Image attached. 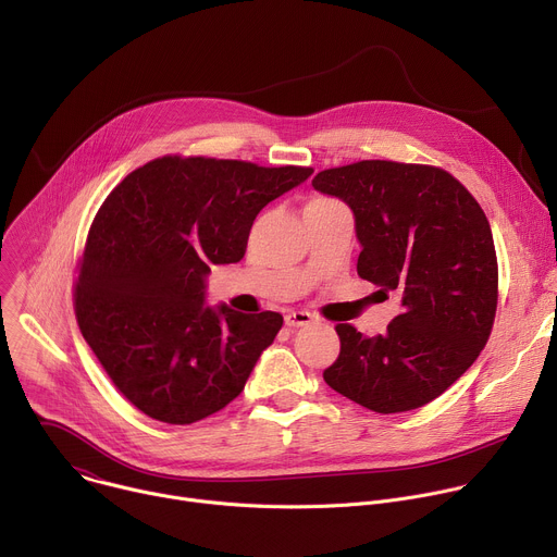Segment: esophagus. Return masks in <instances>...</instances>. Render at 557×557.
<instances>
[{"mask_svg": "<svg viewBox=\"0 0 557 557\" xmlns=\"http://www.w3.org/2000/svg\"><path fill=\"white\" fill-rule=\"evenodd\" d=\"M284 320H286V326H290V329H304L314 322V317L306 310H290Z\"/></svg>", "mask_w": 557, "mask_h": 557, "instance_id": "1", "label": "esophagus"}]
</instances>
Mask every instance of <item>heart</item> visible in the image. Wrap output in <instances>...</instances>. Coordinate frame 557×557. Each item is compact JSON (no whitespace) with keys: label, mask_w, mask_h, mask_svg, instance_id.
Listing matches in <instances>:
<instances>
[{"label":"heart","mask_w":557,"mask_h":557,"mask_svg":"<svg viewBox=\"0 0 557 557\" xmlns=\"http://www.w3.org/2000/svg\"><path fill=\"white\" fill-rule=\"evenodd\" d=\"M312 200H317V202H335V200H331V198H312Z\"/></svg>","instance_id":"1"}]
</instances>
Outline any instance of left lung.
I'll use <instances>...</instances> for the list:
<instances>
[{"label":"left lung","mask_w":557,"mask_h":557,"mask_svg":"<svg viewBox=\"0 0 557 557\" xmlns=\"http://www.w3.org/2000/svg\"><path fill=\"white\" fill-rule=\"evenodd\" d=\"M312 187L350 207L359 277L383 299L401 297L383 335L337 326L342 352L324 381L379 414L434 401L494 326L498 262L485 211L451 174L428 165L361 161L320 172Z\"/></svg>","instance_id":"8db88e82"}]
</instances>
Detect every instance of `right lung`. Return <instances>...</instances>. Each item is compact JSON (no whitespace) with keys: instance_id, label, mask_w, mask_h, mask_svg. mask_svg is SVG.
<instances>
[{"instance_id":"obj_1","label":"right lung","mask_w":557,"mask_h":557,"mask_svg":"<svg viewBox=\"0 0 557 557\" xmlns=\"http://www.w3.org/2000/svg\"><path fill=\"white\" fill-rule=\"evenodd\" d=\"M310 168L165 156L132 172L88 233L74 290L84 339L143 414L189 425L245 389L284 320L207 306L213 264L245 258L256 215Z\"/></svg>"}]
</instances>
